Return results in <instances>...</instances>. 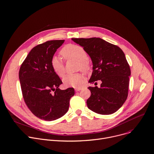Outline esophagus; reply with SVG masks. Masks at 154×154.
<instances>
[{
  "mask_svg": "<svg viewBox=\"0 0 154 154\" xmlns=\"http://www.w3.org/2000/svg\"><path fill=\"white\" fill-rule=\"evenodd\" d=\"M75 91L78 92V91H79L82 90V88H75Z\"/></svg>",
  "mask_w": 154,
  "mask_h": 154,
  "instance_id": "esophagus-1",
  "label": "esophagus"
}]
</instances>
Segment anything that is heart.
<instances>
[{
	"label": "heart",
	"instance_id": "b5f03b06",
	"mask_svg": "<svg viewBox=\"0 0 154 154\" xmlns=\"http://www.w3.org/2000/svg\"><path fill=\"white\" fill-rule=\"evenodd\" d=\"M60 54L66 59H74L78 61L79 69L82 71H87L89 69V64L87 61L88 53L82 47L76 45H68L62 48ZM51 66L54 72L59 77L63 76L65 73V65L60 57H53L51 60ZM84 80V76L81 73L68 74L63 78V82L66 86L76 88L81 86Z\"/></svg>",
	"mask_w": 154,
	"mask_h": 154
}]
</instances>
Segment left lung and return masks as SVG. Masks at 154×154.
<instances>
[{
	"instance_id": "left-lung-1",
	"label": "left lung",
	"mask_w": 154,
	"mask_h": 154,
	"mask_svg": "<svg viewBox=\"0 0 154 154\" xmlns=\"http://www.w3.org/2000/svg\"><path fill=\"white\" fill-rule=\"evenodd\" d=\"M72 40L86 50L91 58L93 72L89 82L101 81L100 88H88L91 92L87 100L88 108L100 114L114 113L127 98L131 75L123 51L100 38Z\"/></svg>"
}]
</instances>
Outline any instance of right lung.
<instances>
[{"mask_svg": "<svg viewBox=\"0 0 154 154\" xmlns=\"http://www.w3.org/2000/svg\"><path fill=\"white\" fill-rule=\"evenodd\" d=\"M64 40H50L32 49L21 64L19 78L25 103L36 117L52 121L69 108L74 89L60 90L62 83L51 66V60Z\"/></svg>", "mask_w": 154, "mask_h": 154, "instance_id": "obj_1", "label": "right lung"}]
</instances>
